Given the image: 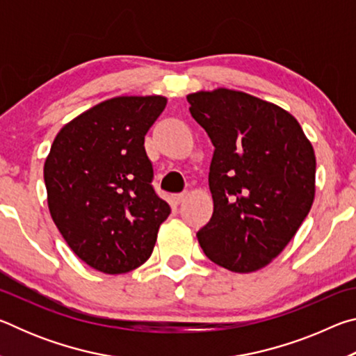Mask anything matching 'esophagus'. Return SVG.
<instances>
[{
  "label": "esophagus",
  "instance_id": "obj_1",
  "mask_svg": "<svg viewBox=\"0 0 356 356\" xmlns=\"http://www.w3.org/2000/svg\"><path fill=\"white\" fill-rule=\"evenodd\" d=\"M185 193H179V195H172V202L174 204H180L185 200Z\"/></svg>",
  "mask_w": 356,
  "mask_h": 356
}]
</instances>
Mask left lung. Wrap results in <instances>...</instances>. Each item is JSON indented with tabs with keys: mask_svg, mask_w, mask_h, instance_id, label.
I'll list each match as a JSON object with an SVG mask.
<instances>
[{
	"mask_svg": "<svg viewBox=\"0 0 356 356\" xmlns=\"http://www.w3.org/2000/svg\"><path fill=\"white\" fill-rule=\"evenodd\" d=\"M215 146L209 172L212 218L196 234L210 261L251 273L273 261L308 216L316 154L291 113L236 89L186 95Z\"/></svg>",
	"mask_w": 356,
	"mask_h": 356,
	"instance_id": "left-lung-1",
	"label": "left lung"
}]
</instances>
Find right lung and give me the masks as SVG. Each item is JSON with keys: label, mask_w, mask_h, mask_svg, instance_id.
<instances>
[{"label": "right lung", "mask_w": 356, "mask_h": 356, "mask_svg": "<svg viewBox=\"0 0 356 356\" xmlns=\"http://www.w3.org/2000/svg\"><path fill=\"white\" fill-rule=\"evenodd\" d=\"M163 95L100 102L58 131L44 165L48 210L70 250L106 275L147 261L171 209L152 188L144 136Z\"/></svg>", "instance_id": "right-lung-1"}]
</instances>
